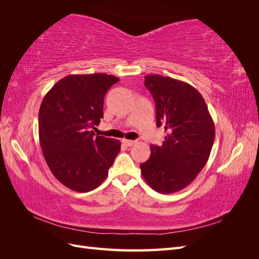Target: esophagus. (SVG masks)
<instances>
[{"label": "esophagus", "mask_w": 259, "mask_h": 259, "mask_svg": "<svg viewBox=\"0 0 259 259\" xmlns=\"http://www.w3.org/2000/svg\"><path fill=\"white\" fill-rule=\"evenodd\" d=\"M122 143L125 145V146H126V147H131V146H133V145H134L136 142H135V140H130V139H123L122 140Z\"/></svg>", "instance_id": "34e87169"}]
</instances>
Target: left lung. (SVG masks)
Segmentation results:
<instances>
[{
    "label": "left lung",
    "mask_w": 259,
    "mask_h": 259,
    "mask_svg": "<svg viewBox=\"0 0 259 259\" xmlns=\"http://www.w3.org/2000/svg\"><path fill=\"white\" fill-rule=\"evenodd\" d=\"M145 86L155 103L156 126L167 132L162 146L140 164L147 184L160 193L184 189L205 166L215 126L205 100L190 84L159 74L146 75Z\"/></svg>",
    "instance_id": "8db88e82"
}]
</instances>
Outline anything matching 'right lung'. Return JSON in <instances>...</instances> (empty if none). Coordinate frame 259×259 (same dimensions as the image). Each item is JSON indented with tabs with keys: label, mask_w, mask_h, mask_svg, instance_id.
Returning a JSON list of instances; mask_svg holds the SVG:
<instances>
[{
	"label": "right lung",
	"mask_w": 259,
	"mask_h": 259,
	"mask_svg": "<svg viewBox=\"0 0 259 259\" xmlns=\"http://www.w3.org/2000/svg\"><path fill=\"white\" fill-rule=\"evenodd\" d=\"M117 81L105 73L67 75L43 98L38 111L42 152L53 175L69 189H96L121 150L119 140L92 131L104 116L106 93Z\"/></svg>",
	"instance_id": "obj_1"
}]
</instances>
